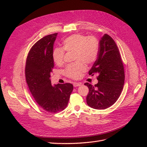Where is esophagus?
<instances>
[{"instance_id":"obj_1","label":"esophagus","mask_w":147,"mask_h":147,"mask_svg":"<svg viewBox=\"0 0 147 147\" xmlns=\"http://www.w3.org/2000/svg\"><path fill=\"white\" fill-rule=\"evenodd\" d=\"M73 84H74V87H77V86H80L82 84V83H77V82H74V83H73Z\"/></svg>"}]
</instances>
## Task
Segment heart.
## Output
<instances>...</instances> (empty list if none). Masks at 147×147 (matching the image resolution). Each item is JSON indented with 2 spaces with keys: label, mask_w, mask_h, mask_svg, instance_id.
Returning a JSON list of instances; mask_svg holds the SVG:
<instances>
[{
  "label": "heart",
  "mask_w": 147,
  "mask_h": 147,
  "mask_svg": "<svg viewBox=\"0 0 147 147\" xmlns=\"http://www.w3.org/2000/svg\"><path fill=\"white\" fill-rule=\"evenodd\" d=\"M64 51H74V61H77L66 67L65 75L72 79H79L86 70L85 63L91 64L96 60L99 42L93 36L86 37L78 34L70 35L63 41V47L56 48L53 51V58L56 65L64 64Z\"/></svg>",
  "instance_id": "1"
}]
</instances>
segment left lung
Listing matches in <instances>:
<instances>
[{"label":"left lung","instance_id":"obj_1","mask_svg":"<svg viewBox=\"0 0 147 147\" xmlns=\"http://www.w3.org/2000/svg\"><path fill=\"white\" fill-rule=\"evenodd\" d=\"M98 57L89 75H97L94 86L84 83L89 88L86 102L90 107L104 110L114 104L124 86V70L119 51L113 39L104 34L99 42Z\"/></svg>","mask_w":147,"mask_h":147}]
</instances>
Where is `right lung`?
I'll list each match as a JSON object with an SVG mask.
<instances>
[{
	"mask_svg": "<svg viewBox=\"0 0 147 147\" xmlns=\"http://www.w3.org/2000/svg\"><path fill=\"white\" fill-rule=\"evenodd\" d=\"M57 35H48L34 44L28 53L25 67L26 82L35 102L52 113L66 108L74 89L72 84L68 83L51 85L53 45Z\"/></svg>",
	"mask_w": 147,
	"mask_h": 147,
	"instance_id": "right-lung-1",
	"label": "right lung"
}]
</instances>
